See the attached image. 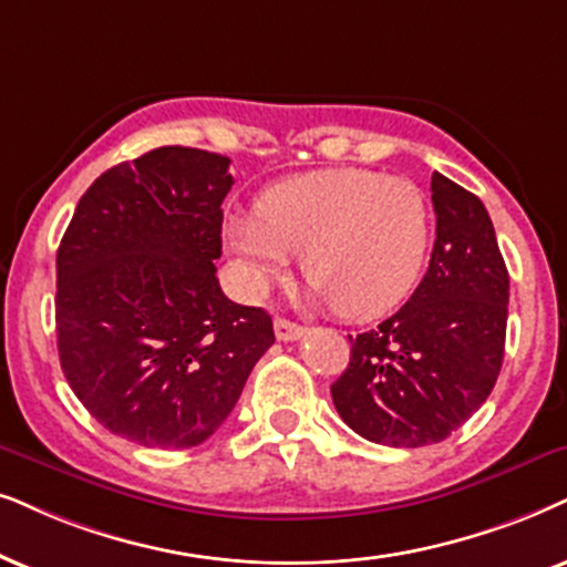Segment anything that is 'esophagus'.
<instances>
[{"mask_svg": "<svg viewBox=\"0 0 567 567\" xmlns=\"http://www.w3.org/2000/svg\"><path fill=\"white\" fill-rule=\"evenodd\" d=\"M275 334H277V340L292 342V340H300V337L306 334V329L300 327V324H296V321L277 317V319H275Z\"/></svg>", "mask_w": 567, "mask_h": 567, "instance_id": "1", "label": "esophagus"}]
</instances>
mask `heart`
<instances>
[{"label": "heart", "instance_id": "b5f03b06", "mask_svg": "<svg viewBox=\"0 0 567 567\" xmlns=\"http://www.w3.org/2000/svg\"><path fill=\"white\" fill-rule=\"evenodd\" d=\"M432 217L419 185L371 169H321L264 193L259 214L225 225L250 292L303 250L313 298L348 319H374L403 300L424 267Z\"/></svg>", "mask_w": 567, "mask_h": 567}]
</instances>
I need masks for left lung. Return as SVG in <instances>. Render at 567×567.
Wrapping results in <instances>:
<instances>
[{
    "mask_svg": "<svg viewBox=\"0 0 567 567\" xmlns=\"http://www.w3.org/2000/svg\"><path fill=\"white\" fill-rule=\"evenodd\" d=\"M436 240L411 300L350 337L332 384L337 413L363 440L424 447L447 440L489 398L505 355L511 277L474 193L432 175Z\"/></svg>",
    "mask_w": 567,
    "mask_h": 567,
    "instance_id": "1",
    "label": "left lung"
}]
</instances>
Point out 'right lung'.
<instances>
[{
	"label": "right lung",
	"mask_w": 567,
	"mask_h": 567,
	"mask_svg": "<svg viewBox=\"0 0 567 567\" xmlns=\"http://www.w3.org/2000/svg\"><path fill=\"white\" fill-rule=\"evenodd\" d=\"M230 159L162 146L96 177L56 250V350L93 419L141 447H196L275 342L219 288Z\"/></svg>",
	"instance_id": "add662e5"
}]
</instances>
